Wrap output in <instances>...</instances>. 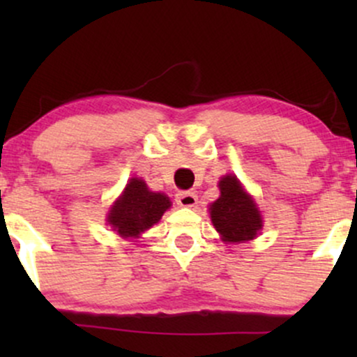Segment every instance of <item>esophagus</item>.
Here are the masks:
<instances>
[{
    "mask_svg": "<svg viewBox=\"0 0 357 357\" xmlns=\"http://www.w3.org/2000/svg\"><path fill=\"white\" fill-rule=\"evenodd\" d=\"M176 203L183 208H192L198 203V196L192 191H179L178 195H176Z\"/></svg>",
    "mask_w": 357,
    "mask_h": 357,
    "instance_id": "34e87169",
    "label": "esophagus"
}]
</instances>
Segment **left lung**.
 Wrapping results in <instances>:
<instances>
[{"mask_svg": "<svg viewBox=\"0 0 357 357\" xmlns=\"http://www.w3.org/2000/svg\"><path fill=\"white\" fill-rule=\"evenodd\" d=\"M220 198L211 204L210 215L223 241L238 243L255 238L261 228V216L255 203L243 191L235 176L220 181Z\"/></svg>", "mask_w": 357, "mask_h": 357, "instance_id": "left-lung-1", "label": "left lung"}]
</instances>
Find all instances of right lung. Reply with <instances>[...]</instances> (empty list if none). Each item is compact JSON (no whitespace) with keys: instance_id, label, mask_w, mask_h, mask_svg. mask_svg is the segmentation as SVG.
Returning a JSON list of instances; mask_svg holds the SVG:
<instances>
[{"instance_id":"add662e5","label":"right lung","mask_w":357,"mask_h":357,"mask_svg":"<svg viewBox=\"0 0 357 357\" xmlns=\"http://www.w3.org/2000/svg\"><path fill=\"white\" fill-rule=\"evenodd\" d=\"M169 206L171 202L166 195L149 191L142 179L132 178L110 210L109 225L126 238L137 236L158 223Z\"/></svg>"}]
</instances>
